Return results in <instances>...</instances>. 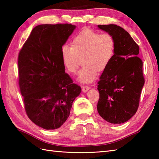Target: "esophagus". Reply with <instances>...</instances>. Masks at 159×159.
Here are the masks:
<instances>
[{"label":"esophagus","mask_w":159,"mask_h":159,"mask_svg":"<svg viewBox=\"0 0 159 159\" xmlns=\"http://www.w3.org/2000/svg\"><path fill=\"white\" fill-rule=\"evenodd\" d=\"M89 89V87L88 86H83L82 87V90L83 92H87V91H88Z\"/></svg>","instance_id":"1"}]
</instances>
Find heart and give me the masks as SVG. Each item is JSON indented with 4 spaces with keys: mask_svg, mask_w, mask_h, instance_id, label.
<instances>
[{
    "mask_svg": "<svg viewBox=\"0 0 159 159\" xmlns=\"http://www.w3.org/2000/svg\"><path fill=\"white\" fill-rule=\"evenodd\" d=\"M116 42L108 33L100 34L92 29H85L74 37L72 47L64 46L61 50V59L66 70L75 74L80 58L83 66L80 70L78 81L92 83L98 75L109 66L115 52Z\"/></svg>",
    "mask_w": 159,
    "mask_h": 159,
    "instance_id": "obj_1",
    "label": "heart"
}]
</instances>
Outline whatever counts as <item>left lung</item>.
Masks as SVG:
<instances>
[{"label": "left lung", "instance_id": "1", "mask_svg": "<svg viewBox=\"0 0 159 159\" xmlns=\"http://www.w3.org/2000/svg\"><path fill=\"white\" fill-rule=\"evenodd\" d=\"M116 42L113 59L98 83L97 110L108 122L123 124L136 113L144 85L139 48L129 33L116 25H98Z\"/></svg>", "mask_w": 159, "mask_h": 159}]
</instances>
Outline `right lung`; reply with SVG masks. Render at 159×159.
Returning <instances> with one entry per match:
<instances>
[{
	"label": "right lung",
	"instance_id": "add662e5",
	"mask_svg": "<svg viewBox=\"0 0 159 159\" xmlns=\"http://www.w3.org/2000/svg\"><path fill=\"white\" fill-rule=\"evenodd\" d=\"M76 27L71 24L37 26L19 53V85L26 113L43 129L61 126L81 92L65 72L61 55Z\"/></svg>",
	"mask_w": 159,
	"mask_h": 159
}]
</instances>
